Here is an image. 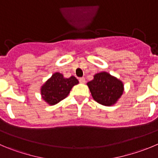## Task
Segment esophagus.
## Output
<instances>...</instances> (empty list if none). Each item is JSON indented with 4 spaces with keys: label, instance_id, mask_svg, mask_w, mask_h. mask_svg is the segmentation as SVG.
Masks as SVG:
<instances>
[{
    "label": "esophagus",
    "instance_id": "34e87169",
    "mask_svg": "<svg viewBox=\"0 0 158 158\" xmlns=\"http://www.w3.org/2000/svg\"><path fill=\"white\" fill-rule=\"evenodd\" d=\"M79 82H80V83H85V82H86V79H85V78H79Z\"/></svg>",
    "mask_w": 158,
    "mask_h": 158
}]
</instances>
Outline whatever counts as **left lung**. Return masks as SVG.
Returning a JSON list of instances; mask_svg holds the SVG:
<instances>
[{
	"mask_svg": "<svg viewBox=\"0 0 158 158\" xmlns=\"http://www.w3.org/2000/svg\"><path fill=\"white\" fill-rule=\"evenodd\" d=\"M87 86L94 101L104 106L115 104L124 91L122 81L105 72L96 74Z\"/></svg>",
	"mask_w": 158,
	"mask_h": 158,
	"instance_id": "obj_1",
	"label": "left lung"
}]
</instances>
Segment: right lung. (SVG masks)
Instances as JSON below:
<instances>
[{
	"label": "right lung",
	"instance_id": "right-lung-1",
	"mask_svg": "<svg viewBox=\"0 0 158 158\" xmlns=\"http://www.w3.org/2000/svg\"><path fill=\"white\" fill-rule=\"evenodd\" d=\"M78 83L74 76L65 79L62 74L56 72L41 87L42 98L50 105H54L67 97L72 88Z\"/></svg>",
	"mask_w": 158,
	"mask_h": 158
}]
</instances>
